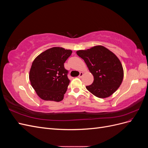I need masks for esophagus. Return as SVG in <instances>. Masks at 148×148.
<instances>
[{
  "instance_id": "esophagus-1",
  "label": "esophagus",
  "mask_w": 148,
  "mask_h": 148,
  "mask_svg": "<svg viewBox=\"0 0 148 148\" xmlns=\"http://www.w3.org/2000/svg\"><path fill=\"white\" fill-rule=\"evenodd\" d=\"M83 76V72H80L79 73V76H78V78H81Z\"/></svg>"
}]
</instances>
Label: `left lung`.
Wrapping results in <instances>:
<instances>
[{
	"mask_svg": "<svg viewBox=\"0 0 148 148\" xmlns=\"http://www.w3.org/2000/svg\"><path fill=\"white\" fill-rule=\"evenodd\" d=\"M77 53L94 77L93 83L86 86L89 92L97 97L106 98L117 90L123 81V69L112 52L102 46H96Z\"/></svg>",
	"mask_w": 148,
	"mask_h": 148,
	"instance_id": "obj_1",
	"label": "left lung"
}]
</instances>
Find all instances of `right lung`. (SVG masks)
Wrapping results in <instances>:
<instances>
[{
    "mask_svg": "<svg viewBox=\"0 0 148 148\" xmlns=\"http://www.w3.org/2000/svg\"><path fill=\"white\" fill-rule=\"evenodd\" d=\"M72 51L59 47L47 49L35 58L29 71L31 86L45 101L63 100L70 80L64 63Z\"/></svg>",
    "mask_w": 148,
    "mask_h": 148,
    "instance_id": "add662e5",
    "label": "right lung"
}]
</instances>
